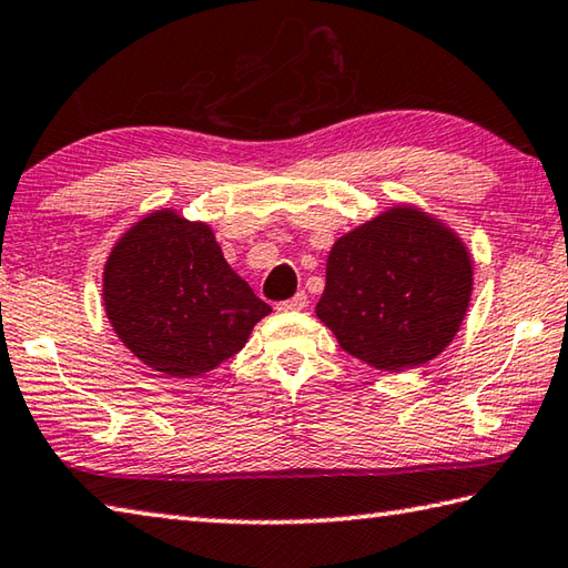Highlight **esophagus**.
Segmentation results:
<instances>
[{
  "label": "esophagus",
  "mask_w": 568,
  "mask_h": 568,
  "mask_svg": "<svg viewBox=\"0 0 568 568\" xmlns=\"http://www.w3.org/2000/svg\"><path fill=\"white\" fill-rule=\"evenodd\" d=\"M305 305H307V295L305 293H297V295L291 297V301L277 303V311H281V313H295V311H303Z\"/></svg>",
  "instance_id": "1"
}]
</instances>
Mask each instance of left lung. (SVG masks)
I'll use <instances>...</instances> for the list:
<instances>
[{
    "mask_svg": "<svg viewBox=\"0 0 568 568\" xmlns=\"http://www.w3.org/2000/svg\"><path fill=\"white\" fill-rule=\"evenodd\" d=\"M469 297L471 257L457 233L395 205L333 245L315 313L345 353L397 373L455 339Z\"/></svg>",
    "mask_w": 568,
    "mask_h": 568,
    "instance_id": "8db88e82",
    "label": "left lung"
}]
</instances>
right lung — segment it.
Wrapping results in <instances>:
<instances>
[{
	"label": "right lung",
	"instance_id": "1",
	"mask_svg": "<svg viewBox=\"0 0 568 568\" xmlns=\"http://www.w3.org/2000/svg\"><path fill=\"white\" fill-rule=\"evenodd\" d=\"M121 343L169 377H199L248 343L271 305L225 263L205 223L156 211L121 235L104 267Z\"/></svg>",
	"mask_w": 568,
	"mask_h": 568
}]
</instances>
